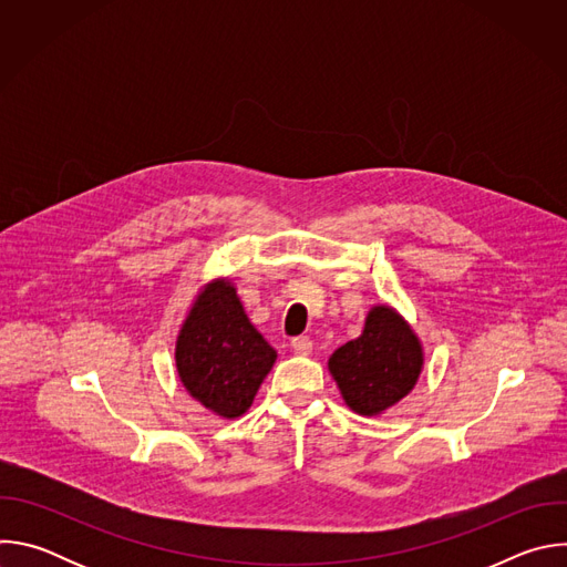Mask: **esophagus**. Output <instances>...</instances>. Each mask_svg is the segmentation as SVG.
Instances as JSON below:
<instances>
[{
  "instance_id": "34e87169",
  "label": "esophagus",
  "mask_w": 567,
  "mask_h": 567,
  "mask_svg": "<svg viewBox=\"0 0 567 567\" xmlns=\"http://www.w3.org/2000/svg\"><path fill=\"white\" fill-rule=\"evenodd\" d=\"M291 350L300 357H307V354H311L313 343H311L309 337H296V339H291Z\"/></svg>"
}]
</instances>
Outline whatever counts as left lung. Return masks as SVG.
<instances>
[{"mask_svg": "<svg viewBox=\"0 0 567 567\" xmlns=\"http://www.w3.org/2000/svg\"><path fill=\"white\" fill-rule=\"evenodd\" d=\"M330 372L348 406L359 415H379L406 396L422 372L417 334L392 307L377 305L363 334L330 357Z\"/></svg>", "mask_w": 567, "mask_h": 567, "instance_id": "obj_1", "label": "left lung"}]
</instances>
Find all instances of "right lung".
<instances>
[{"instance_id":"obj_1","label":"right lung","mask_w":567,"mask_h":567,"mask_svg":"<svg viewBox=\"0 0 567 567\" xmlns=\"http://www.w3.org/2000/svg\"><path fill=\"white\" fill-rule=\"evenodd\" d=\"M276 357L249 322L228 280L204 287L184 320L175 350L186 390L202 406L228 420L249 411Z\"/></svg>"}]
</instances>
